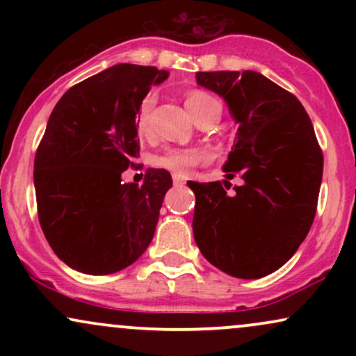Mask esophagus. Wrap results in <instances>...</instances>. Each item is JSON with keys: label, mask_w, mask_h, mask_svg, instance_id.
I'll return each instance as SVG.
<instances>
[{"label": "esophagus", "mask_w": 356, "mask_h": 356, "mask_svg": "<svg viewBox=\"0 0 356 356\" xmlns=\"http://www.w3.org/2000/svg\"><path fill=\"white\" fill-rule=\"evenodd\" d=\"M172 182L174 186H184V184H186V181H184V177H181V175H174Z\"/></svg>", "instance_id": "1"}]
</instances>
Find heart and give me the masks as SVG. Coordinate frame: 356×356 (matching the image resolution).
I'll return each instance as SVG.
<instances>
[{
	"label": "heart",
	"instance_id": "obj_1",
	"mask_svg": "<svg viewBox=\"0 0 356 356\" xmlns=\"http://www.w3.org/2000/svg\"><path fill=\"white\" fill-rule=\"evenodd\" d=\"M216 99L204 92H192L187 95L186 107L194 120L216 104ZM155 105V97L149 95L138 105L136 113V130L140 136H147L150 130V115ZM206 161V154L199 149H182V147H170V149L162 150L152 157V164L159 169H165L175 175H186L191 169L197 167Z\"/></svg>",
	"mask_w": 356,
	"mask_h": 356
}]
</instances>
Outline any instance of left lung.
<instances>
[{"mask_svg":"<svg viewBox=\"0 0 356 356\" xmlns=\"http://www.w3.org/2000/svg\"><path fill=\"white\" fill-rule=\"evenodd\" d=\"M197 83L226 100L239 124L224 170L227 181L187 182L192 229L202 256L241 280L280 269L303 243L316 214L323 152L308 113L261 73L197 72ZM243 179L236 193L229 178Z\"/></svg>","mask_w":356,"mask_h":356,"instance_id":"obj_1","label":"left lung"}]
</instances>
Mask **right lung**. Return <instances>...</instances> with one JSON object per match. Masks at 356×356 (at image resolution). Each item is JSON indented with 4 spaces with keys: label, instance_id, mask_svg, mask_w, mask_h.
Here are the masks:
<instances>
[{
    "label": "right lung",
    "instance_id": "1",
    "mask_svg": "<svg viewBox=\"0 0 356 356\" xmlns=\"http://www.w3.org/2000/svg\"><path fill=\"white\" fill-rule=\"evenodd\" d=\"M167 75L155 67L115 65L73 85L48 118L35 155L36 209L48 244L76 271H120L154 238L170 174L149 169L137 186L122 184V172L140 150L138 105Z\"/></svg>",
    "mask_w": 356,
    "mask_h": 356
}]
</instances>
